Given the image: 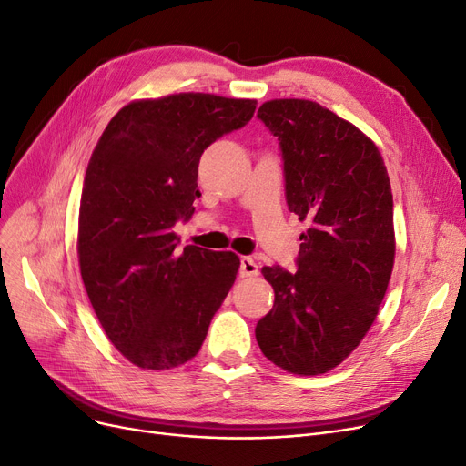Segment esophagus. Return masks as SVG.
<instances>
[{
    "label": "esophagus",
    "mask_w": 466,
    "mask_h": 466,
    "mask_svg": "<svg viewBox=\"0 0 466 466\" xmlns=\"http://www.w3.org/2000/svg\"><path fill=\"white\" fill-rule=\"evenodd\" d=\"M257 274H259V265H257L251 257H242V259H239V277L249 279L257 277Z\"/></svg>",
    "instance_id": "obj_1"
}]
</instances>
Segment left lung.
<instances>
[{
    "label": "left lung",
    "mask_w": 466,
    "mask_h": 466,
    "mask_svg": "<svg viewBox=\"0 0 466 466\" xmlns=\"http://www.w3.org/2000/svg\"><path fill=\"white\" fill-rule=\"evenodd\" d=\"M257 116L279 137L288 209L309 230L296 270L263 267L274 305L255 338L277 367L317 376L350 357L386 296L395 259L390 177L370 137L317 101L272 99Z\"/></svg>",
    "instance_id": "obj_1"
}]
</instances>
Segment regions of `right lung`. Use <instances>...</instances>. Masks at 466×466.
Returning a JSON list of instances; mask_svg holds the SVG:
<instances>
[{
	"label": "right lung",
	"instance_id": "obj_1",
	"mask_svg": "<svg viewBox=\"0 0 466 466\" xmlns=\"http://www.w3.org/2000/svg\"><path fill=\"white\" fill-rule=\"evenodd\" d=\"M255 99L172 94L132 101L103 130L86 168L78 263L99 324L147 370L198 355L239 268L232 251L186 246L172 227L194 213L201 153L246 127Z\"/></svg>",
	"mask_w": 466,
	"mask_h": 466
}]
</instances>
